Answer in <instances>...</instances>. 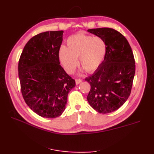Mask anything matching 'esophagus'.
<instances>
[{
    "label": "esophagus",
    "mask_w": 154,
    "mask_h": 154,
    "mask_svg": "<svg viewBox=\"0 0 154 154\" xmlns=\"http://www.w3.org/2000/svg\"><path fill=\"white\" fill-rule=\"evenodd\" d=\"M75 82H76V84L78 85V84H80V83L82 82V80H81V79H76Z\"/></svg>",
    "instance_id": "34e87169"
}]
</instances>
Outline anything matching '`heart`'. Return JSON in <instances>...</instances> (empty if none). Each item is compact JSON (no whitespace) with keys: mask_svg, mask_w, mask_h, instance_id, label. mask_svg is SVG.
Instances as JSON below:
<instances>
[{"mask_svg":"<svg viewBox=\"0 0 154 154\" xmlns=\"http://www.w3.org/2000/svg\"><path fill=\"white\" fill-rule=\"evenodd\" d=\"M67 48L61 46L58 51L60 61L69 73H72L78 65L88 72L98 69L103 63L106 53L105 41L100 36L83 33L70 36L66 42Z\"/></svg>","mask_w":154,"mask_h":154,"instance_id":"obj_1","label":"heart"}]
</instances>
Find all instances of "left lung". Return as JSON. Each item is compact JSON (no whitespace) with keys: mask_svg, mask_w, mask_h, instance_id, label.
Returning a JSON list of instances; mask_svg holds the SVG:
<instances>
[{"mask_svg":"<svg viewBox=\"0 0 154 154\" xmlns=\"http://www.w3.org/2000/svg\"><path fill=\"white\" fill-rule=\"evenodd\" d=\"M87 31L105 41L106 53L100 67L85 78L91 85L87 99L98 112H112L125 103L131 92L136 71L132 48L125 37L112 28Z\"/></svg>","mask_w":154,"mask_h":154,"instance_id":"8db88e82","label":"left lung"}]
</instances>
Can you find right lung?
<instances>
[{"mask_svg":"<svg viewBox=\"0 0 154 154\" xmlns=\"http://www.w3.org/2000/svg\"><path fill=\"white\" fill-rule=\"evenodd\" d=\"M63 31L35 35L24 46L18 62V77L26 104L41 117L54 118L66 109L75 81L60 65Z\"/></svg>","mask_w":154,"mask_h":154,"instance_id":"right-lung-1","label":"right lung"}]
</instances>
